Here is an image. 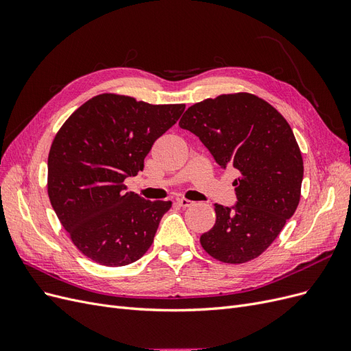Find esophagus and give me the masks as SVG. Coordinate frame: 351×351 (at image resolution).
<instances>
[{
  "mask_svg": "<svg viewBox=\"0 0 351 351\" xmlns=\"http://www.w3.org/2000/svg\"><path fill=\"white\" fill-rule=\"evenodd\" d=\"M193 204H195V202L189 200V199H186V197H180V199H177V205H178V206H182V208H189V206H192Z\"/></svg>",
  "mask_w": 351,
  "mask_h": 351,
  "instance_id": "34e87169",
  "label": "esophagus"
}]
</instances>
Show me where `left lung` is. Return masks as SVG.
<instances>
[{"instance_id": "1", "label": "left lung", "mask_w": 351, "mask_h": 351, "mask_svg": "<svg viewBox=\"0 0 351 351\" xmlns=\"http://www.w3.org/2000/svg\"><path fill=\"white\" fill-rule=\"evenodd\" d=\"M178 125L195 133L221 167H234V209L215 205V226L200 236L224 263H244L267 250L297 209L303 158L290 124L253 93H224L189 107Z\"/></svg>"}]
</instances>
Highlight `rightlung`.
<instances>
[{"instance_id": "obj_1", "label": "right lung", "mask_w": 351, "mask_h": 351, "mask_svg": "<svg viewBox=\"0 0 351 351\" xmlns=\"http://www.w3.org/2000/svg\"><path fill=\"white\" fill-rule=\"evenodd\" d=\"M184 108L101 93L60 127L48 155V196L71 243L90 261L124 267L151 247L171 202L125 192L124 180L142 171L154 142Z\"/></svg>"}]
</instances>
